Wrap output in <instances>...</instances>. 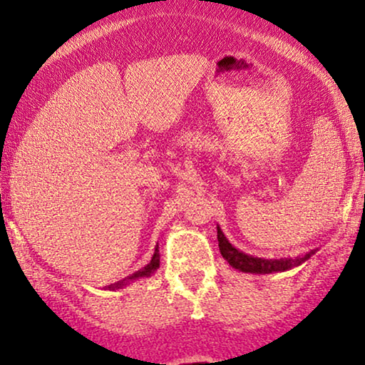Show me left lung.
<instances>
[{
	"mask_svg": "<svg viewBox=\"0 0 365 365\" xmlns=\"http://www.w3.org/2000/svg\"><path fill=\"white\" fill-rule=\"evenodd\" d=\"M217 241H219V251H221L222 257L231 264L234 269L241 272L249 274H274V272H284L291 271V269L301 266L307 259H311L319 249H312L306 254H301L297 257H281V259H266L251 256V254L242 252L241 249L234 247L229 239L224 236L222 229L217 224Z\"/></svg>",
	"mask_w": 365,
	"mask_h": 365,
	"instance_id": "8db88e82",
	"label": "left lung"
}]
</instances>
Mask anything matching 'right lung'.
Segmentation results:
<instances>
[{
    "mask_svg": "<svg viewBox=\"0 0 365 365\" xmlns=\"http://www.w3.org/2000/svg\"><path fill=\"white\" fill-rule=\"evenodd\" d=\"M158 267H159V244H156V247H154V254H153L151 261H149L146 266H144L143 269H139V271H136L134 274H131V276H128L126 279H123V281L114 282V284H111V286H106V289H108V291H116V289L126 287L128 284H131L134 281H139V279L151 277L153 274L158 271Z\"/></svg>",
    "mask_w": 365,
    "mask_h": 365,
    "instance_id": "obj_1",
    "label": "right lung"
}]
</instances>
